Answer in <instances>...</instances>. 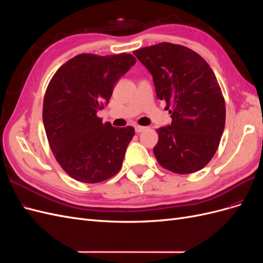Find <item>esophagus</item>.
<instances>
[{"instance_id": "34e87169", "label": "esophagus", "mask_w": 263, "mask_h": 263, "mask_svg": "<svg viewBox=\"0 0 263 263\" xmlns=\"http://www.w3.org/2000/svg\"><path fill=\"white\" fill-rule=\"evenodd\" d=\"M146 129V127H144V126H136L135 127V130H136V133H141V132H144Z\"/></svg>"}]
</instances>
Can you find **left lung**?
I'll use <instances>...</instances> for the list:
<instances>
[{
    "instance_id": "1",
    "label": "left lung",
    "mask_w": 263,
    "mask_h": 263,
    "mask_svg": "<svg viewBox=\"0 0 263 263\" xmlns=\"http://www.w3.org/2000/svg\"><path fill=\"white\" fill-rule=\"evenodd\" d=\"M153 76L172 122L157 129L154 154L164 169L193 173L208 164L225 128L226 108L213 70L187 47L161 43L134 51Z\"/></svg>"
}]
</instances>
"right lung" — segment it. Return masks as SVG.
<instances>
[{
  "mask_svg": "<svg viewBox=\"0 0 263 263\" xmlns=\"http://www.w3.org/2000/svg\"><path fill=\"white\" fill-rule=\"evenodd\" d=\"M135 63L130 53L78 54L62 65L46 90L43 121L55 160L83 183L105 181L121 170L135 129L102 123L115 83Z\"/></svg>",
  "mask_w": 263,
  "mask_h": 263,
  "instance_id": "obj_1",
  "label": "right lung"
}]
</instances>
